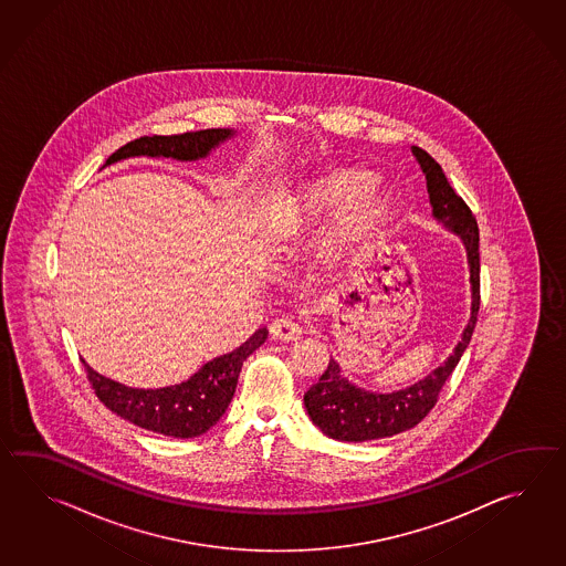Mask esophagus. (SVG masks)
<instances>
[{
	"label": "esophagus",
	"instance_id": "1",
	"mask_svg": "<svg viewBox=\"0 0 566 566\" xmlns=\"http://www.w3.org/2000/svg\"><path fill=\"white\" fill-rule=\"evenodd\" d=\"M269 332H271V337L279 339V342H295L301 337L300 324H295L289 317L275 319L273 324L269 325Z\"/></svg>",
	"mask_w": 566,
	"mask_h": 566
}]
</instances>
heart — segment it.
Returning a JSON list of instances; mask_svg holds the SVG:
<instances>
[{"mask_svg":"<svg viewBox=\"0 0 566 566\" xmlns=\"http://www.w3.org/2000/svg\"><path fill=\"white\" fill-rule=\"evenodd\" d=\"M395 196L370 169L337 166L295 181L269 212L265 244L273 254L291 253L322 227L331 212L324 256L342 263L364 253L392 214Z\"/></svg>","mask_w":566,"mask_h":566,"instance_id":"obj_1","label":"heart"}]
</instances>
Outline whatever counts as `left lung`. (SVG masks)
<instances>
[{
    "label": "left lung",
    "mask_w": 566,
    "mask_h": 566,
    "mask_svg": "<svg viewBox=\"0 0 566 566\" xmlns=\"http://www.w3.org/2000/svg\"><path fill=\"white\" fill-rule=\"evenodd\" d=\"M421 168L431 205V217L443 229L463 242L470 271L471 305L470 319L461 332L453 354L427 374L419 382L392 390L376 392L352 382L336 358H329L327 370L305 392L303 405L313 424L322 433L348 443H361L374 439H386L409 431L431 412L447 378L455 370L463 352L470 346L480 312V229L468 205L459 198L446 171L421 147H410Z\"/></svg>",
    "instance_id": "8db88e82"
}]
</instances>
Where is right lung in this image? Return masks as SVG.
<instances>
[{"label": "right lung", "mask_w": 566, "mask_h": 566, "mask_svg": "<svg viewBox=\"0 0 566 566\" xmlns=\"http://www.w3.org/2000/svg\"><path fill=\"white\" fill-rule=\"evenodd\" d=\"M237 135L239 132L234 129H205L181 135L139 137L117 149L103 168L129 157H171L176 161H198ZM266 334V327H259L239 348L206 361L198 373L180 385L164 388L120 385L83 361L96 397L117 417L145 431L174 439H192L210 431L222 419L234 397L242 361L265 344Z\"/></svg>", "instance_id": "right-lung-1"}]
</instances>
